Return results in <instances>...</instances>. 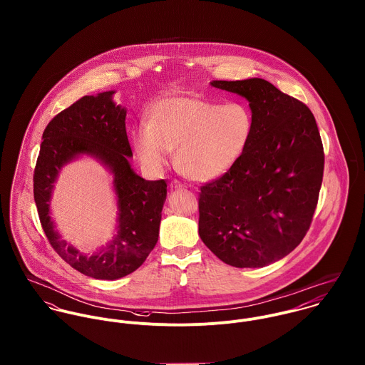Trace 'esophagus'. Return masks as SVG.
Returning <instances> with one entry per match:
<instances>
[{
	"instance_id": "obj_1",
	"label": "esophagus",
	"mask_w": 365,
	"mask_h": 365,
	"mask_svg": "<svg viewBox=\"0 0 365 365\" xmlns=\"http://www.w3.org/2000/svg\"><path fill=\"white\" fill-rule=\"evenodd\" d=\"M184 187V184H181L180 181H177V180H174L173 182H171V188H182Z\"/></svg>"
}]
</instances>
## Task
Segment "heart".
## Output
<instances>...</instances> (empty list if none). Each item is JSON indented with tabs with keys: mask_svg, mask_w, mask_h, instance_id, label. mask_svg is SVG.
<instances>
[{
	"mask_svg": "<svg viewBox=\"0 0 365 365\" xmlns=\"http://www.w3.org/2000/svg\"><path fill=\"white\" fill-rule=\"evenodd\" d=\"M253 133L255 116L247 105L174 96L150 106L148 123L133 130V146L150 171L161 170L175 149L174 164L182 175L212 181L242 158Z\"/></svg>",
	"mask_w": 365,
	"mask_h": 365,
	"instance_id": "heart-1",
	"label": "heart"
}]
</instances>
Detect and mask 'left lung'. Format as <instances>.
I'll use <instances>...</instances> for the list:
<instances>
[{"label": "left lung", "instance_id": "obj_1", "mask_svg": "<svg viewBox=\"0 0 365 365\" xmlns=\"http://www.w3.org/2000/svg\"><path fill=\"white\" fill-rule=\"evenodd\" d=\"M242 96L255 133L242 158L200 192V236L223 262L265 267L305 237L317 205L324 153L311 109L262 78L212 81Z\"/></svg>", "mask_w": 365, "mask_h": 365}]
</instances>
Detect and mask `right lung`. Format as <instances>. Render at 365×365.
I'll list each match as a JSON object with an SVG mask.
<instances>
[{"label":"right lung","mask_w":365,"mask_h":365,"mask_svg":"<svg viewBox=\"0 0 365 365\" xmlns=\"http://www.w3.org/2000/svg\"><path fill=\"white\" fill-rule=\"evenodd\" d=\"M115 91L86 96L57 113L43 132L34 174V197L45 235L54 252L74 269L97 279H118L138 269L156 246L164 180L148 181L130 167L126 108L112 100ZM81 154L100 159L114 174L118 197V232L97 254L84 255L53 230L50 198L63 165Z\"/></svg>","instance_id":"obj_1"}]
</instances>
